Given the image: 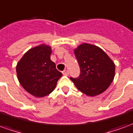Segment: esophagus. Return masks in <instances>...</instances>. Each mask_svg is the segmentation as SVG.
Masks as SVG:
<instances>
[{
    "instance_id": "obj_1",
    "label": "esophagus",
    "mask_w": 133,
    "mask_h": 133,
    "mask_svg": "<svg viewBox=\"0 0 133 133\" xmlns=\"http://www.w3.org/2000/svg\"><path fill=\"white\" fill-rule=\"evenodd\" d=\"M63 74L64 75H66V76H68V75H69L68 70H65L64 71H63Z\"/></svg>"
}]
</instances>
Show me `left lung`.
Returning a JSON list of instances; mask_svg holds the SVG:
<instances>
[{"label": "left lung", "instance_id": "left-lung-1", "mask_svg": "<svg viewBox=\"0 0 133 133\" xmlns=\"http://www.w3.org/2000/svg\"><path fill=\"white\" fill-rule=\"evenodd\" d=\"M74 54L81 68L78 78H70L76 88L91 97L105 92L114 80L112 60L100 47L85 43L75 48Z\"/></svg>", "mask_w": 133, "mask_h": 133}]
</instances>
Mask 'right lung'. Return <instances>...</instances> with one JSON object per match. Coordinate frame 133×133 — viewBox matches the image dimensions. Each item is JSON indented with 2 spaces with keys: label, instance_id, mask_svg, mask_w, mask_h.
<instances>
[{
  "label": "right lung",
  "instance_id": "right-lung-1",
  "mask_svg": "<svg viewBox=\"0 0 133 133\" xmlns=\"http://www.w3.org/2000/svg\"><path fill=\"white\" fill-rule=\"evenodd\" d=\"M51 52V47L41 44L28 50L16 65L20 84L36 98H43L51 93L63 75L50 60Z\"/></svg>",
  "mask_w": 133,
  "mask_h": 133
}]
</instances>
